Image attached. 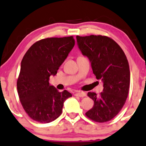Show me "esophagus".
Masks as SVG:
<instances>
[{
	"mask_svg": "<svg viewBox=\"0 0 146 146\" xmlns=\"http://www.w3.org/2000/svg\"><path fill=\"white\" fill-rule=\"evenodd\" d=\"M76 96H78V97H80V98H83V97H85L87 94H86L85 92H83V91H78V92H77L76 94H75Z\"/></svg>",
	"mask_w": 146,
	"mask_h": 146,
	"instance_id": "1",
	"label": "esophagus"
}]
</instances>
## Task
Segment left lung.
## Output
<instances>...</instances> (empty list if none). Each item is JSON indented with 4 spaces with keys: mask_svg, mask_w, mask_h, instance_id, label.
Listing matches in <instances>:
<instances>
[{
    "mask_svg": "<svg viewBox=\"0 0 146 146\" xmlns=\"http://www.w3.org/2000/svg\"><path fill=\"white\" fill-rule=\"evenodd\" d=\"M79 48L89 57L93 74L103 82V92L99 95L89 92L94 106L85 113L97 123H106L114 118L125 105L130 86L128 60L121 47L106 36H76Z\"/></svg>",
    "mask_w": 146,
    "mask_h": 146,
    "instance_id": "1",
    "label": "left lung"
}]
</instances>
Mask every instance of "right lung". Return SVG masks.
Returning a JSON list of instances; mask_svg holds the SVG:
<instances>
[{"mask_svg":"<svg viewBox=\"0 0 146 146\" xmlns=\"http://www.w3.org/2000/svg\"><path fill=\"white\" fill-rule=\"evenodd\" d=\"M75 44L72 36L46 38L38 40L23 56L17 80L19 98L32 120L40 123L53 121L62 113L64 102L72 97L66 90L59 92L49 85Z\"/></svg>","mask_w":146,"mask_h":146,"instance_id":"1","label":"right lung"}]
</instances>
